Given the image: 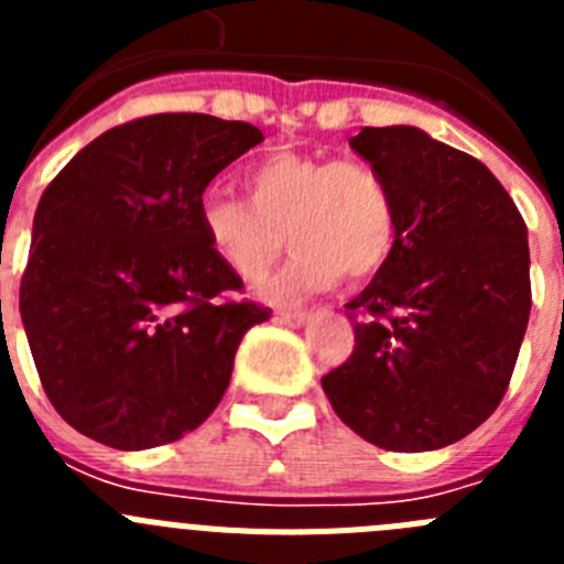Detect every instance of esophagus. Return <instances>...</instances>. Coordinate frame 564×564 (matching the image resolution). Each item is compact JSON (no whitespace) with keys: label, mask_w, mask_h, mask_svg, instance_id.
<instances>
[{"label":"esophagus","mask_w":564,"mask_h":564,"mask_svg":"<svg viewBox=\"0 0 564 564\" xmlns=\"http://www.w3.org/2000/svg\"><path fill=\"white\" fill-rule=\"evenodd\" d=\"M276 318L291 327H302L307 322V313L305 311H279Z\"/></svg>","instance_id":"34e87169"}]
</instances>
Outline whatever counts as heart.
Instances as JSON below:
<instances>
[{
    "label": "heart",
    "instance_id": "obj_1",
    "mask_svg": "<svg viewBox=\"0 0 564 564\" xmlns=\"http://www.w3.org/2000/svg\"><path fill=\"white\" fill-rule=\"evenodd\" d=\"M246 200L206 192L197 226L234 276H265L288 242V265L262 285V296L288 302L305 293L372 279L390 262L398 239V203L390 181L358 158L279 149L242 172Z\"/></svg>",
    "mask_w": 564,
    "mask_h": 564
}]
</instances>
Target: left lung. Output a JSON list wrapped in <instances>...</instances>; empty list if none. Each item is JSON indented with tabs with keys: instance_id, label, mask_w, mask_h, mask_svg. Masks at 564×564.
I'll use <instances>...</instances> for the list:
<instances>
[{
	"instance_id": "obj_1",
	"label": "left lung",
	"mask_w": 564,
	"mask_h": 564,
	"mask_svg": "<svg viewBox=\"0 0 564 564\" xmlns=\"http://www.w3.org/2000/svg\"><path fill=\"white\" fill-rule=\"evenodd\" d=\"M350 147L390 181V262L347 302L352 356L322 378L378 449L432 452L500 406L531 313L528 228L477 158L415 127H364Z\"/></svg>"
}]
</instances>
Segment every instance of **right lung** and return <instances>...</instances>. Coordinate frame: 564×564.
<instances>
[{
  "instance_id": "1",
  "label": "right lung",
  "mask_w": 564,
  "mask_h": 564,
  "mask_svg": "<svg viewBox=\"0 0 564 564\" xmlns=\"http://www.w3.org/2000/svg\"><path fill=\"white\" fill-rule=\"evenodd\" d=\"M262 141L251 123L161 112L107 129L33 217L19 313L50 403L93 441H181L226 395L248 330L271 318L197 226L208 183Z\"/></svg>"
}]
</instances>
